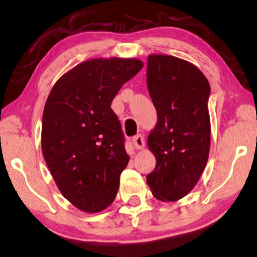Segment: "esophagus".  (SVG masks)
<instances>
[{
  "label": "esophagus",
  "mask_w": 257,
  "mask_h": 257,
  "mask_svg": "<svg viewBox=\"0 0 257 257\" xmlns=\"http://www.w3.org/2000/svg\"><path fill=\"white\" fill-rule=\"evenodd\" d=\"M133 144H134V147H135V149H137V150L143 149V148H144V137L142 135H136L133 139Z\"/></svg>",
  "instance_id": "34e87169"
}]
</instances>
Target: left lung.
I'll return each instance as SVG.
<instances>
[{
	"label": "left lung",
	"mask_w": 257,
	"mask_h": 257,
	"mask_svg": "<svg viewBox=\"0 0 257 257\" xmlns=\"http://www.w3.org/2000/svg\"><path fill=\"white\" fill-rule=\"evenodd\" d=\"M147 85L157 111L148 136L156 166L147 176L154 197L176 201L196 186L211 143V87L199 68L173 56L148 57Z\"/></svg>",
	"instance_id": "left-lung-1"
}]
</instances>
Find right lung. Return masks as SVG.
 Returning a JSON list of instances; mask_svg holds the SVG:
<instances>
[{"label":"right lung","instance_id":"add662e5","mask_svg":"<svg viewBox=\"0 0 257 257\" xmlns=\"http://www.w3.org/2000/svg\"><path fill=\"white\" fill-rule=\"evenodd\" d=\"M136 58H96L66 72L46 100L42 151L58 189L87 213L107 208L128 165L124 135L111 101L139 73Z\"/></svg>","mask_w":257,"mask_h":257}]
</instances>
